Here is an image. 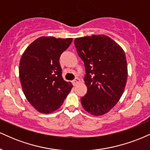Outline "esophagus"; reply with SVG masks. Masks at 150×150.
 Instances as JSON below:
<instances>
[{"label": "esophagus", "instance_id": "esophagus-1", "mask_svg": "<svg viewBox=\"0 0 150 150\" xmlns=\"http://www.w3.org/2000/svg\"><path fill=\"white\" fill-rule=\"evenodd\" d=\"M79 82H80V79H79V78H76V79H75L73 81H72V83H73L74 86H76L77 84L79 83Z\"/></svg>", "mask_w": 150, "mask_h": 150}]
</instances>
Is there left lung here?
Returning <instances> with one entry per match:
<instances>
[{
    "instance_id": "1",
    "label": "left lung",
    "mask_w": 150,
    "mask_h": 150,
    "mask_svg": "<svg viewBox=\"0 0 150 150\" xmlns=\"http://www.w3.org/2000/svg\"><path fill=\"white\" fill-rule=\"evenodd\" d=\"M75 47L83 61L87 93L81 98L86 112L94 116L107 113L120 100L127 81L125 52L106 35L76 38Z\"/></svg>"
}]
</instances>
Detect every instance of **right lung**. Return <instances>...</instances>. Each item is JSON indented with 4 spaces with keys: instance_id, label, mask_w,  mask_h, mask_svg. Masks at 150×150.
<instances>
[{
    "instance_id": "add662e5",
    "label": "right lung",
    "mask_w": 150,
    "mask_h": 150,
    "mask_svg": "<svg viewBox=\"0 0 150 150\" xmlns=\"http://www.w3.org/2000/svg\"><path fill=\"white\" fill-rule=\"evenodd\" d=\"M72 38L39 37L26 47L19 62V74L26 99L38 112L57 110L73 87L62 76L61 54Z\"/></svg>"
}]
</instances>
